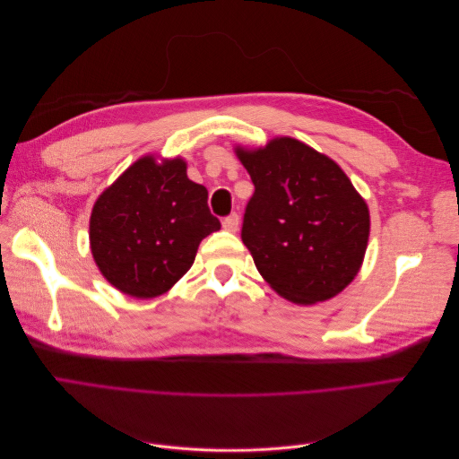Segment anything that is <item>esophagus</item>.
I'll return each instance as SVG.
<instances>
[{"label":"esophagus","instance_id":"34e87169","mask_svg":"<svg viewBox=\"0 0 459 459\" xmlns=\"http://www.w3.org/2000/svg\"><path fill=\"white\" fill-rule=\"evenodd\" d=\"M221 226H224V230H228V231H238L239 230V214L231 212L230 216L221 220Z\"/></svg>","mask_w":459,"mask_h":459}]
</instances>
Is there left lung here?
<instances>
[{
    "mask_svg": "<svg viewBox=\"0 0 459 459\" xmlns=\"http://www.w3.org/2000/svg\"><path fill=\"white\" fill-rule=\"evenodd\" d=\"M255 184L241 239L256 270L283 299L324 302L349 285L368 248L369 211L351 179L293 137L238 149Z\"/></svg>",
    "mask_w": 459,
    "mask_h": 459,
    "instance_id": "1",
    "label": "left lung"
}]
</instances>
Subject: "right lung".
Here are the masks:
<instances>
[{"label": "right lung", "mask_w": 459, "mask_h": 459, "mask_svg": "<svg viewBox=\"0 0 459 459\" xmlns=\"http://www.w3.org/2000/svg\"><path fill=\"white\" fill-rule=\"evenodd\" d=\"M206 199L182 159L134 162L91 211V255L107 281L135 299L166 293L191 268L199 243L220 230Z\"/></svg>", "instance_id": "1"}]
</instances>
